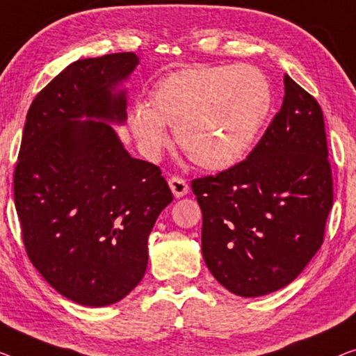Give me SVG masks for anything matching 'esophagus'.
<instances>
[{"label":"esophagus","mask_w":356,"mask_h":356,"mask_svg":"<svg viewBox=\"0 0 356 356\" xmlns=\"http://www.w3.org/2000/svg\"><path fill=\"white\" fill-rule=\"evenodd\" d=\"M169 187H171V192L174 193L176 198H182L188 193V184L185 182L182 177H177V176H172L169 179Z\"/></svg>","instance_id":"1"}]
</instances>
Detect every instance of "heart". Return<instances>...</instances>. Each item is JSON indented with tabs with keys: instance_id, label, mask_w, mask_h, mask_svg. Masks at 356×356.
Segmentation results:
<instances>
[{
	"instance_id": "1",
	"label": "heart",
	"mask_w": 356,
	"mask_h": 356,
	"mask_svg": "<svg viewBox=\"0 0 356 356\" xmlns=\"http://www.w3.org/2000/svg\"><path fill=\"white\" fill-rule=\"evenodd\" d=\"M273 105V91L252 65H193L168 73L129 110V127L144 155L156 160L176 144L203 171H225L256 144Z\"/></svg>"
}]
</instances>
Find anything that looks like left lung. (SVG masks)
I'll return each mask as SVG.
<instances>
[{"mask_svg": "<svg viewBox=\"0 0 356 356\" xmlns=\"http://www.w3.org/2000/svg\"><path fill=\"white\" fill-rule=\"evenodd\" d=\"M201 251L219 283L259 297L294 281L323 245L332 176L321 107L284 75L283 105L245 161L195 179Z\"/></svg>", "mask_w": 356, "mask_h": 356, "instance_id": "1", "label": "left lung"}]
</instances>
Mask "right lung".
<instances>
[{"instance_id": "right-lung-1", "label": "right lung", "mask_w": 356, "mask_h": 356, "mask_svg": "<svg viewBox=\"0 0 356 356\" xmlns=\"http://www.w3.org/2000/svg\"><path fill=\"white\" fill-rule=\"evenodd\" d=\"M134 52L79 59L31 102L14 171V201L31 264L86 307L126 297L144 278L148 235L172 201L155 164L132 158L123 83Z\"/></svg>"}]
</instances>
